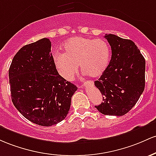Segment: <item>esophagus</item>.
I'll return each mask as SVG.
<instances>
[{
	"instance_id": "34e87169",
	"label": "esophagus",
	"mask_w": 156,
	"mask_h": 156,
	"mask_svg": "<svg viewBox=\"0 0 156 156\" xmlns=\"http://www.w3.org/2000/svg\"><path fill=\"white\" fill-rule=\"evenodd\" d=\"M84 86H83V85H80V86H79V87H83Z\"/></svg>"
}]
</instances>
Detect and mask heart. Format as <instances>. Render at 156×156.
<instances>
[{
	"mask_svg": "<svg viewBox=\"0 0 156 156\" xmlns=\"http://www.w3.org/2000/svg\"><path fill=\"white\" fill-rule=\"evenodd\" d=\"M110 57L111 50L105 40L76 37L65 43L63 55H55L54 62L59 74L73 81L80 65L83 73L94 78L100 76L108 68Z\"/></svg>",
	"mask_w": 156,
	"mask_h": 156,
	"instance_id": "obj_1",
	"label": "heart"
}]
</instances>
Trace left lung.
Listing matches in <instances>:
<instances>
[{"instance_id": "left-lung-1", "label": "left lung", "mask_w": 156, "mask_h": 156, "mask_svg": "<svg viewBox=\"0 0 156 156\" xmlns=\"http://www.w3.org/2000/svg\"><path fill=\"white\" fill-rule=\"evenodd\" d=\"M111 47V62L94 82L103 96L95 108L104 115L120 116L133 108L145 86V59L132 40L105 34Z\"/></svg>"}]
</instances>
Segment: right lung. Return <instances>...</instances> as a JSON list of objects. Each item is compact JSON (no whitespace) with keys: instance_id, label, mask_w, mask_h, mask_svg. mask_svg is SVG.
<instances>
[{"instance_id":"obj_1","label":"right lung","mask_w":156,"mask_h":156,"mask_svg":"<svg viewBox=\"0 0 156 156\" xmlns=\"http://www.w3.org/2000/svg\"><path fill=\"white\" fill-rule=\"evenodd\" d=\"M51 47L48 38L24 45L9 70L13 105L28 120L45 127L66 118L77 90L57 72Z\"/></svg>"}]
</instances>
